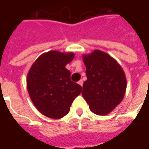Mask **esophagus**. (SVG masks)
<instances>
[{
  "label": "esophagus",
  "mask_w": 149,
  "mask_h": 149,
  "mask_svg": "<svg viewBox=\"0 0 149 149\" xmlns=\"http://www.w3.org/2000/svg\"><path fill=\"white\" fill-rule=\"evenodd\" d=\"M78 84H80L81 86H83V81H82V80H81V81H78Z\"/></svg>",
  "instance_id": "esophagus-1"
}]
</instances>
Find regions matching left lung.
Wrapping results in <instances>:
<instances>
[{"label": "left lung", "mask_w": 149, "mask_h": 149, "mask_svg": "<svg viewBox=\"0 0 149 149\" xmlns=\"http://www.w3.org/2000/svg\"><path fill=\"white\" fill-rule=\"evenodd\" d=\"M82 57L87 76L82 96L93 113L107 115L125 97L127 87L125 72L115 59L100 50Z\"/></svg>", "instance_id": "8db88e82"}]
</instances>
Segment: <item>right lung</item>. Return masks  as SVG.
<instances>
[{
    "label": "right lung",
    "mask_w": 149,
    "mask_h": 149,
    "mask_svg": "<svg viewBox=\"0 0 149 149\" xmlns=\"http://www.w3.org/2000/svg\"><path fill=\"white\" fill-rule=\"evenodd\" d=\"M74 58L72 52L49 51L40 55L27 75L29 97L37 110L49 118L67 115L72 101L82 87L72 82L71 72L65 68Z\"/></svg>",
    "instance_id": "1"
}]
</instances>
